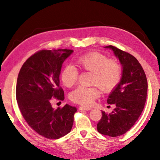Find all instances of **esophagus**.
Listing matches in <instances>:
<instances>
[{"instance_id":"esophagus-1","label":"esophagus","mask_w":160,"mask_h":160,"mask_svg":"<svg viewBox=\"0 0 160 160\" xmlns=\"http://www.w3.org/2000/svg\"><path fill=\"white\" fill-rule=\"evenodd\" d=\"M80 110H85V111H89L91 109V107H79Z\"/></svg>"}]
</instances>
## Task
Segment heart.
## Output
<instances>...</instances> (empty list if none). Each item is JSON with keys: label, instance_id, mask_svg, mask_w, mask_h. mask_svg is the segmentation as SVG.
Listing matches in <instances>:
<instances>
[{"label": "heart", "instance_id": "b5f03b06", "mask_svg": "<svg viewBox=\"0 0 160 160\" xmlns=\"http://www.w3.org/2000/svg\"><path fill=\"white\" fill-rule=\"evenodd\" d=\"M76 64L80 69L92 73V87H78L70 94L71 100L83 106L92 105L100 96L98 87L104 93L113 91L120 83L122 67L118 60L108 59L102 53L90 52L78 58ZM79 71L71 64L65 66L61 72V80L64 86L71 87L76 84Z\"/></svg>", "mask_w": 160, "mask_h": 160}]
</instances>
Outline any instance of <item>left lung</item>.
<instances>
[{
    "mask_svg": "<svg viewBox=\"0 0 160 160\" xmlns=\"http://www.w3.org/2000/svg\"><path fill=\"white\" fill-rule=\"evenodd\" d=\"M105 47L113 51L123 70L120 83L107 99V103L115 104V108L109 114L102 111L97 129L102 135L118 137L127 132L140 116L147 100L148 83L143 68L133 56L112 45Z\"/></svg>",
    "mask_w": 160,
    "mask_h": 160,
    "instance_id": "obj_1",
    "label": "left lung"
}]
</instances>
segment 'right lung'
Returning a JSON list of instances; mask_svg holds the SVG:
<instances>
[{
    "label": "right lung",
    "instance_id": "add662e5",
    "mask_svg": "<svg viewBox=\"0 0 160 160\" xmlns=\"http://www.w3.org/2000/svg\"><path fill=\"white\" fill-rule=\"evenodd\" d=\"M73 51L42 49L27 60L17 79L16 96L25 121L37 133L47 139H58L71 131L75 107L66 104L54 109L52 98L64 99L59 76L62 63Z\"/></svg>",
    "mask_w": 160,
    "mask_h": 160
}]
</instances>
